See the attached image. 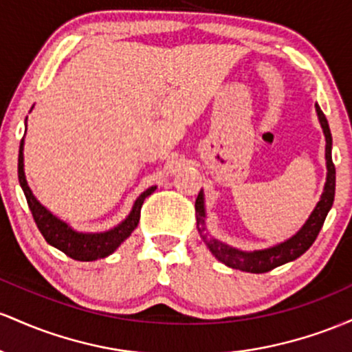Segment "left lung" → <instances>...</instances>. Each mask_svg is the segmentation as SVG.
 <instances>
[{"mask_svg": "<svg viewBox=\"0 0 352 352\" xmlns=\"http://www.w3.org/2000/svg\"><path fill=\"white\" fill-rule=\"evenodd\" d=\"M316 111H318L319 123L322 126V131L326 136V164H327V179L324 192H322L321 201L318 203V206L313 211V214L309 216V219L306 221V224L299 229V232L293 236L291 239L284 241V243L278 244V246L270 248V250L263 251H252V252H244L234 248H229L228 244L221 243L218 239L208 238L206 234V224H204V203H203V192H199L196 197V223H197V232L201 234L209 251L223 261L226 266L234 267V270H241L246 272H267L274 267L281 266L289 261H294L299 256L304 254L313 243L318 238L319 231H321L324 219L329 212L331 206L334 203V189H336V168L333 163V156H331V148H333V138H331V129L327 124V120L324 113L321 111L318 104H316Z\"/></svg>", "mask_w": 352, "mask_h": 352, "instance_id": "1", "label": "left lung"}]
</instances>
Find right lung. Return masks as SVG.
Wrapping results in <instances>:
<instances>
[{
	"instance_id": "add662e5",
	"label": "right lung",
	"mask_w": 352,
	"mask_h": 352,
	"mask_svg": "<svg viewBox=\"0 0 352 352\" xmlns=\"http://www.w3.org/2000/svg\"><path fill=\"white\" fill-rule=\"evenodd\" d=\"M18 179L23 191H25L28 206L31 209V214H33L34 223H36L38 229L41 231L43 238L48 241L51 246L58 248L59 251H63L66 256L76 259V261H96V259L106 258L113 251H116V248L126 238H129V234L136 229L138 223H140L141 206H143L146 197L156 189H146L143 195L138 197L133 206L131 214L120 226L111 229V231L98 232V234H82V232L73 231V229L68 228V224L54 218L50 211H46V208H43L38 203L36 197L33 196V192H31V189L26 183L25 171H23V140L21 144H19Z\"/></svg>"
}]
</instances>
